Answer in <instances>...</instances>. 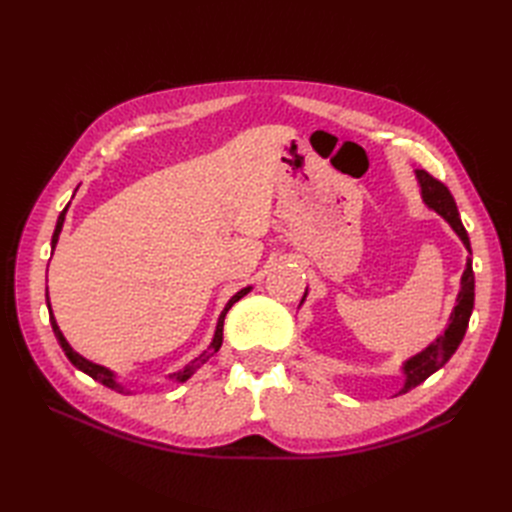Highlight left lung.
<instances>
[{
	"instance_id": "1",
	"label": "left lung",
	"mask_w": 512,
	"mask_h": 512,
	"mask_svg": "<svg viewBox=\"0 0 512 512\" xmlns=\"http://www.w3.org/2000/svg\"><path fill=\"white\" fill-rule=\"evenodd\" d=\"M416 179H418V185H421L423 203L429 209L436 211L438 215H442V218L451 224V228L457 232V237L463 241V245H466V250L472 254L470 237H468L466 228H463V224H461L453 194L448 192V188L442 181L433 179L427 170H416ZM305 297H307V288H305L301 303L305 301ZM472 309H474V271H472V258H468L466 271H463V275H461L457 305L453 307L451 318H448V327L444 329V335H440L436 342H431L423 352L410 356V359L404 363V367L401 369H404L406 382H404V386H401L397 395H404V393L412 391L414 386L425 382L431 374H436L440 367L446 365V361L451 359L455 350L459 348L463 335H466Z\"/></svg>"
}]
</instances>
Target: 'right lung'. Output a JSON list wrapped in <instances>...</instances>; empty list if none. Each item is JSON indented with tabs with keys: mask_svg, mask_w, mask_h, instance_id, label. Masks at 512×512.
I'll return each instance as SVG.
<instances>
[{
	"mask_svg": "<svg viewBox=\"0 0 512 512\" xmlns=\"http://www.w3.org/2000/svg\"><path fill=\"white\" fill-rule=\"evenodd\" d=\"M66 211H68V207L59 213V218H57V226H55V232H53V239H51V247L55 250V245H57V241H59V232H61V226H64V220H66ZM252 290V286H247V288H243V290H239L235 297H232L228 303H226V307L222 309V314H220V318H218V327H215V335H213V342H211V346H209V350H205L203 354L200 356H196V359L192 361V363H188L185 365L183 369H179V371H175V374H170L168 378L170 380H177V382H185L188 380L194 371L200 367V365H205L211 356H213V352H218L220 350V346H222V335H224V318H226V314H228V309L235 305L239 299H243L247 292ZM46 305H49V316H51V327H53V333H55V337H57V342H59V346H61V350L66 352V356L70 359V363L76 367V369H81L83 374H87V376H91L94 380H98V382H102L104 386H108V389H113V391H117V393H130V391H126L123 389V386L115 380V374L111 369H106V367H102V365H96V363H91V361H87L85 356H81L79 352H74L72 350V346L66 342V337H64V333L59 331V327H57V322H55V316H53V309H51V303H49V290H46Z\"/></svg>",
	"mask_w": 512,
	"mask_h": 512,
	"instance_id": "add662e5",
	"label": "right lung"
}]
</instances>
